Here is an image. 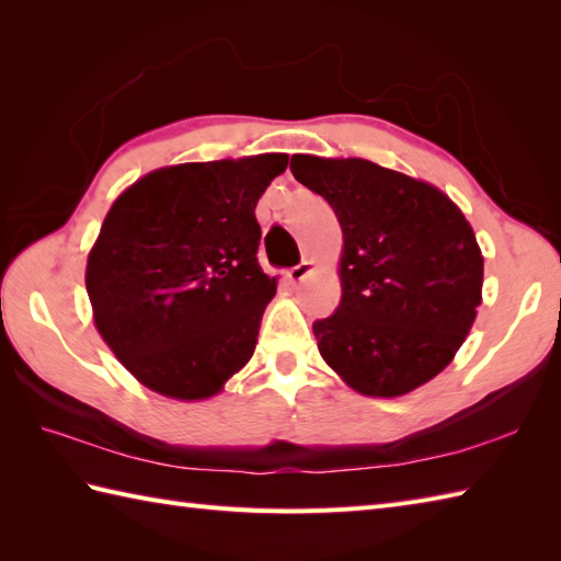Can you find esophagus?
I'll use <instances>...</instances> for the list:
<instances>
[{
    "mask_svg": "<svg viewBox=\"0 0 561 561\" xmlns=\"http://www.w3.org/2000/svg\"><path fill=\"white\" fill-rule=\"evenodd\" d=\"M316 272V262H311V260H304L301 265H296V267H291V270H287V279L291 282V284H296V282H304L308 274H313Z\"/></svg>",
    "mask_w": 561,
    "mask_h": 561,
    "instance_id": "34e87169",
    "label": "esophagus"
}]
</instances>
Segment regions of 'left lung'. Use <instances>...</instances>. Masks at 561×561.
I'll return each mask as SVG.
<instances>
[{
	"label": "left lung",
	"mask_w": 561,
	"mask_h": 561,
	"mask_svg": "<svg viewBox=\"0 0 561 561\" xmlns=\"http://www.w3.org/2000/svg\"><path fill=\"white\" fill-rule=\"evenodd\" d=\"M291 173L335 209L342 301L313 323L352 390L400 398L453 362L482 304L484 257L444 190L366 159L294 153Z\"/></svg>",
	"instance_id": "8db88e82"
}]
</instances>
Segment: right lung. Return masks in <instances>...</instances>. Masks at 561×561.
Here are the masks:
<instances>
[{
	"mask_svg": "<svg viewBox=\"0 0 561 561\" xmlns=\"http://www.w3.org/2000/svg\"><path fill=\"white\" fill-rule=\"evenodd\" d=\"M287 153L163 165L117 195L87 260L93 325L141 386L197 402L250 362L277 277L257 199Z\"/></svg>",
	"mask_w": 561,
	"mask_h": 561,
	"instance_id": "obj_1",
	"label": "right lung"
}]
</instances>
